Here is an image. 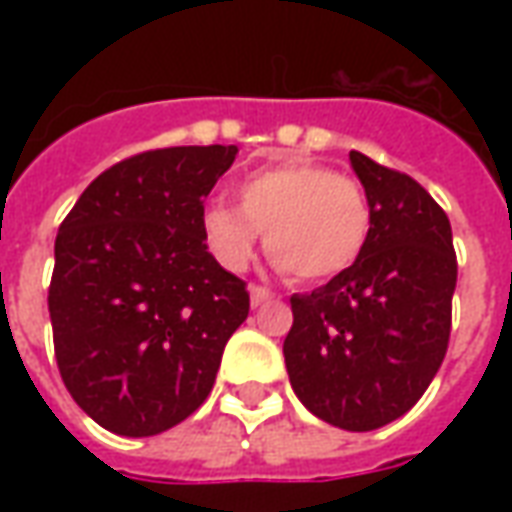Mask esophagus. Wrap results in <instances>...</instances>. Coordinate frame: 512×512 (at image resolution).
<instances>
[{
	"label": "esophagus",
	"mask_w": 512,
	"mask_h": 512,
	"mask_svg": "<svg viewBox=\"0 0 512 512\" xmlns=\"http://www.w3.org/2000/svg\"><path fill=\"white\" fill-rule=\"evenodd\" d=\"M249 301H252V307H263V304H268V301H277V296L271 293V290L260 288V285H252L249 288Z\"/></svg>",
	"instance_id": "esophagus-1"
}]
</instances>
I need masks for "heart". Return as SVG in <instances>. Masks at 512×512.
Returning <instances> with one entry per match:
<instances>
[{"instance_id":"heart-1","label":"heart","mask_w":512,"mask_h":512,"mask_svg":"<svg viewBox=\"0 0 512 512\" xmlns=\"http://www.w3.org/2000/svg\"><path fill=\"white\" fill-rule=\"evenodd\" d=\"M238 205L213 200L202 211V235L227 271H244L266 230L268 255L299 282L343 274L365 252L373 205L359 180L337 169L288 158L235 183Z\"/></svg>"}]
</instances>
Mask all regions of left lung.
Wrapping results in <instances>:
<instances>
[{
  "mask_svg": "<svg viewBox=\"0 0 512 512\" xmlns=\"http://www.w3.org/2000/svg\"><path fill=\"white\" fill-rule=\"evenodd\" d=\"M373 205V230L354 266L293 296L285 365L293 392L343 430L384 428L425 395L452 323L458 260L439 202L397 169L351 150Z\"/></svg>",
  "mask_w": 512,
  "mask_h": 512,
  "instance_id": "obj_1",
  "label": "left lung"
}]
</instances>
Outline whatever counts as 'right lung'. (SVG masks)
<instances>
[{
    "label": "right lung",
    "mask_w": 512,
    "mask_h": 512,
    "mask_svg": "<svg viewBox=\"0 0 512 512\" xmlns=\"http://www.w3.org/2000/svg\"><path fill=\"white\" fill-rule=\"evenodd\" d=\"M235 145L147 150L101 172L54 241L49 315L60 376L117 436H156L211 395L246 282L202 235V200Z\"/></svg>",
    "instance_id": "1"
}]
</instances>
